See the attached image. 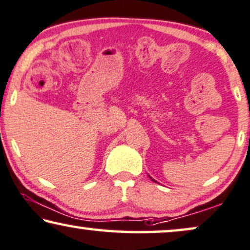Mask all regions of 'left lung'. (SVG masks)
Wrapping results in <instances>:
<instances>
[{"instance_id": "8db88e82", "label": "left lung", "mask_w": 250, "mask_h": 250, "mask_svg": "<svg viewBox=\"0 0 250 250\" xmlns=\"http://www.w3.org/2000/svg\"><path fill=\"white\" fill-rule=\"evenodd\" d=\"M148 177H149V178H151V179H152V181H153V182H155V183H156V181H154V179H153V178H152V177H151V176H149V175H148Z\"/></svg>"}]
</instances>
